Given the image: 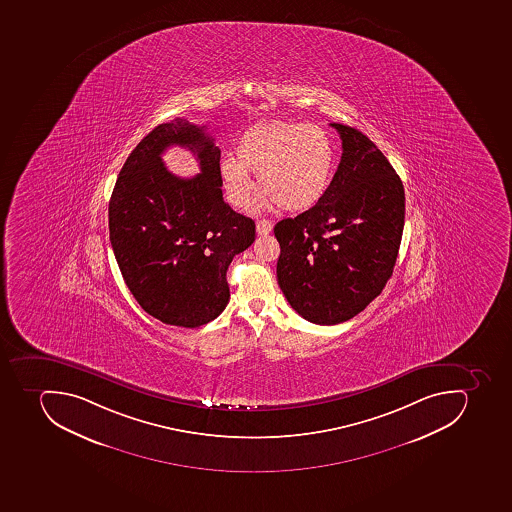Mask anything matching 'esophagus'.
Here are the masks:
<instances>
[{"instance_id":"esophagus-1","label":"esophagus","mask_w":512,"mask_h":512,"mask_svg":"<svg viewBox=\"0 0 512 512\" xmlns=\"http://www.w3.org/2000/svg\"><path fill=\"white\" fill-rule=\"evenodd\" d=\"M271 229H273V221L271 220H258L257 221V233L260 234V236H266V234L271 233Z\"/></svg>"}]
</instances>
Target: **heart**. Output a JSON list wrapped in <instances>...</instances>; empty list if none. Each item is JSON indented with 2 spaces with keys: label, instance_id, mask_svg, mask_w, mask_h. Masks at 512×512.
Wrapping results in <instances>:
<instances>
[{
  "label": "heart",
  "instance_id": "1",
  "mask_svg": "<svg viewBox=\"0 0 512 512\" xmlns=\"http://www.w3.org/2000/svg\"><path fill=\"white\" fill-rule=\"evenodd\" d=\"M236 156L220 162L226 199L247 210L257 194L258 175L265 189L263 205L278 204L286 212L315 207L328 194L336 175V146L328 131L307 123L274 122L255 125L242 133Z\"/></svg>",
  "mask_w": 512,
  "mask_h": 512
}]
</instances>
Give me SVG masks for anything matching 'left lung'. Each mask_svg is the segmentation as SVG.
I'll return each mask as SVG.
<instances>
[{"mask_svg": "<svg viewBox=\"0 0 512 512\" xmlns=\"http://www.w3.org/2000/svg\"><path fill=\"white\" fill-rule=\"evenodd\" d=\"M342 157L328 194L274 226L278 283L310 323H344L381 294L405 226V189L387 157L360 130L331 123Z\"/></svg>", "mask_w": 512, "mask_h": 512, "instance_id": "8db88e82", "label": "left lung"}]
</instances>
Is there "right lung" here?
<instances>
[{"instance_id":"right-lung-1","label":"right lung","mask_w":512,"mask_h":512,"mask_svg":"<svg viewBox=\"0 0 512 512\" xmlns=\"http://www.w3.org/2000/svg\"><path fill=\"white\" fill-rule=\"evenodd\" d=\"M193 150L202 173H168L161 152ZM220 148L186 119L160 123L139 141L109 202L112 249L128 289L162 323L199 328L229 302L226 271L255 241L252 218L234 212L221 193Z\"/></svg>"}]
</instances>
